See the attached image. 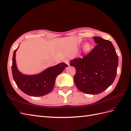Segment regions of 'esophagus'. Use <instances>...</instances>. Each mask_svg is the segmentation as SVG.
<instances>
[{
    "instance_id": "1",
    "label": "esophagus",
    "mask_w": 131,
    "mask_h": 131,
    "mask_svg": "<svg viewBox=\"0 0 131 131\" xmlns=\"http://www.w3.org/2000/svg\"><path fill=\"white\" fill-rule=\"evenodd\" d=\"M64 62L65 63H66V64H67V65L69 66V61H68V59H65L64 61Z\"/></svg>"
}]
</instances>
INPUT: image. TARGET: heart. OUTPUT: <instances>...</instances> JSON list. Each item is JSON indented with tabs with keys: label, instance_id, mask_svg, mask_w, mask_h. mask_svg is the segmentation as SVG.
<instances>
[{
	"label": "heart",
	"instance_id": "1",
	"mask_svg": "<svg viewBox=\"0 0 131 131\" xmlns=\"http://www.w3.org/2000/svg\"><path fill=\"white\" fill-rule=\"evenodd\" d=\"M91 46L89 43H86L84 45V50L86 52H88L90 50Z\"/></svg>",
	"mask_w": 131,
	"mask_h": 131
}]
</instances>
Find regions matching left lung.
<instances>
[{
    "label": "left lung",
    "instance_id": "left-lung-1",
    "mask_svg": "<svg viewBox=\"0 0 131 131\" xmlns=\"http://www.w3.org/2000/svg\"><path fill=\"white\" fill-rule=\"evenodd\" d=\"M96 45L83 58L70 61L76 69L74 79L75 85L83 93L99 94L114 82L117 74L118 56L112 43L100 37H94Z\"/></svg>",
    "mask_w": 131,
    "mask_h": 131
}]
</instances>
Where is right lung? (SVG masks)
Returning <instances> with one entry per match:
<instances>
[{
    "mask_svg": "<svg viewBox=\"0 0 131 131\" xmlns=\"http://www.w3.org/2000/svg\"><path fill=\"white\" fill-rule=\"evenodd\" d=\"M18 48L14 52L12 67L13 77L17 86L25 94L31 96H41L50 93L53 89L56 78L68 65L62 62L35 75L23 74L16 66L15 56Z\"/></svg>",
    "mask_w": 131,
    "mask_h": 131,
    "instance_id": "right-lung-1",
    "label": "right lung"
}]
</instances>
